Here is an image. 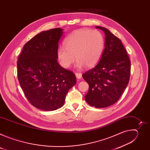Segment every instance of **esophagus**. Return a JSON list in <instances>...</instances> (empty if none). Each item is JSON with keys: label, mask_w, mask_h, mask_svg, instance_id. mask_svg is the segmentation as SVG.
Instances as JSON below:
<instances>
[{"label": "esophagus", "mask_w": 150, "mask_h": 150, "mask_svg": "<svg viewBox=\"0 0 150 150\" xmlns=\"http://www.w3.org/2000/svg\"><path fill=\"white\" fill-rule=\"evenodd\" d=\"M75 76L78 79H81L82 78V74L81 73H75Z\"/></svg>", "instance_id": "esophagus-1"}]
</instances>
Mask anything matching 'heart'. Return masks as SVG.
Here are the masks:
<instances>
[{"label": "heart", "instance_id": "obj_1", "mask_svg": "<svg viewBox=\"0 0 150 150\" xmlns=\"http://www.w3.org/2000/svg\"><path fill=\"white\" fill-rule=\"evenodd\" d=\"M65 47L57 49V56L61 66L69 68L77 60L76 67L91 68L100 60L104 49V38L97 30L82 28L72 31L64 40ZM76 57H74V56Z\"/></svg>", "mask_w": 150, "mask_h": 150}]
</instances>
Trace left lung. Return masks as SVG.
I'll list each match as a JSON object with an SVG mask.
<instances>
[{"instance_id":"left-lung-1","label":"left lung","mask_w":150,"mask_h":150,"mask_svg":"<svg viewBox=\"0 0 150 150\" xmlns=\"http://www.w3.org/2000/svg\"><path fill=\"white\" fill-rule=\"evenodd\" d=\"M96 27L104 33V50L97 65L82 77L89 85L85 101L96 108H104L116 103L126 89L131 62L119 38L104 27Z\"/></svg>"}]
</instances>
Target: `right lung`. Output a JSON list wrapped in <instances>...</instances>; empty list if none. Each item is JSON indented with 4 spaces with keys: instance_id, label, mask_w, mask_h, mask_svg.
I'll return each instance as SVG.
<instances>
[{
    "instance_id": "1",
    "label": "right lung",
    "mask_w": 150,
    "mask_h": 150,
    "mask_svg": "<svg viewBox=\"0 0 150 150\" xmlns=\"http://www.w3.org/2000/svg\"><path fill=\"white\" fill-rule=\"evenodd\" d=\"M62 28L42 31L24 45L17 62L19 84L36 108L56 110L63 105L68 91L76 83L75 74L57 62Z\"/></svg>"
}]
</instances>
